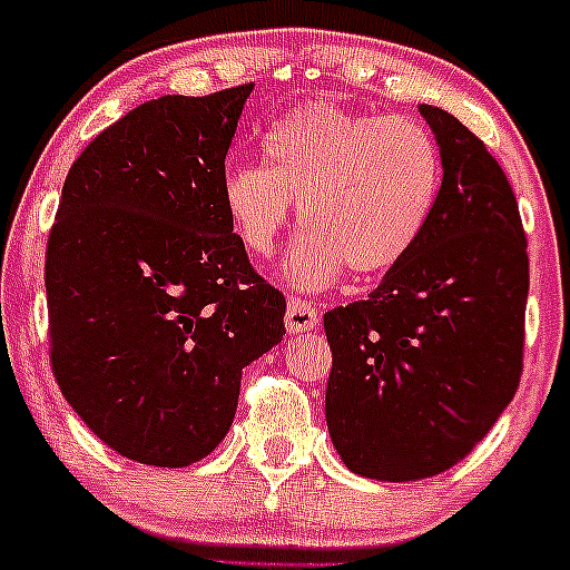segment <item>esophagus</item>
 <instances>
[{
	"label": "esophagus",
	"mask_w": 570,
	"mask_h": 570,
	"mask_svg": "<svg viewBox=\"0 0 570 570\" xmlns=\"http://www.w3.org/2000/svg\"><path fill=\"white\" fill-rule=\"evenodd\" d=\"M285 326L287 332H307V328L318 326V309L313 304L302 302V298H291L287 302V313H285Z\"/></svg>",
	"instance_id": "esophagus-1"
}]
</instances>
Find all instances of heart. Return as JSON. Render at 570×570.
<instances>
[{"label": "heart", "mask_w": 570, "mask_h": 570, "mask_svg": "<svg viewBox=\"0 0 570 570\" xmlns=\"http://www.w3.org/2000/svg\"><path fill=\"white\" fill-rule=\"evenodd\" d=\"M263 164L222 178L233 233L252 255H272L291 219L307 227L283 263L298 291L395 268L425 233L442 189V154L422 122L313 101L279 117L263 137Z\"/></svg>", "instance_id": "heart-1"}]
</instances>
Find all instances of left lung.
Segmentation results:
<instances>
[{"label": "left lung", "instance_id": "left-lung-1", "mask_svg": "<svg viewBox=\"0 0 570 570\" xmlns=\"http://www.w3.org/2000/svg\"><path fill=\"white\" fill-rule=\"evenodd\" d=\"M442 189L416 246L365 302L324 315L326 425L345 466L406 483L455 466L515 395L530 261L497 158L450 111L420 104Z\"/></svg>", "mask_w": 570, "mask_h": 570}]
</instances>
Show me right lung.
Masks as SVG:
<instances>
[{
  "label": "right lung",
  "mask_w": 570,
  "mask_h": 570,
  "mask_svg": "<svg viewBox=\"0 0 570 570\" xmlns=\"http://www.w3.org/2000/svg\"><path fill=\"white\" fill-rule=\"evenodd\" d=\"M252 87L164 96L70 167L46 246L51 371L115 453L189 466L227 436L242 371L285 334L222 203Z\"/></svg>",
  "instance_id": "obj_1"
}]
</instances>
